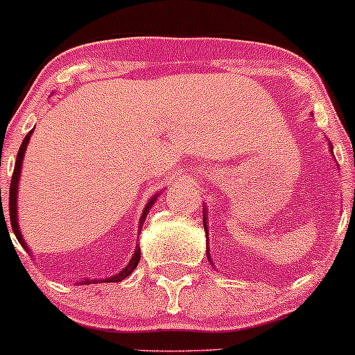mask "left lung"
I'll use <instances>...</instances> for the list:
<instances>
[{"mask_svg":"<svg viewBox=\"0 0 355 355\" xmlns=\"http://www.w3.org/2000/svg\"><path fill=\"white\" fill-rule=\"evenodd\" d=\"M330 151H332V148H330ZM205 214H207V212L204 210V227H205V231H207V225H205V217H207V216H205Z\"/></svg>","mask_w":355,"mask_h":355,"instance_id":"left-lung-1","label":"left lung"}]
</instances>
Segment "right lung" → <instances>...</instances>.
I'll list each match as a JSON object with an SVG mask.
<instances>
[{
    "label": "right lung",
    "mask_w": 355,
    "mask_h": 355,
    "mask_svg": "<svg viewBox=\"0 0 355 355\" xmlns=\"http://www.w3.org/2000/svg\"><path fill=\"white\" fill-rule=\"evenodd\" d=\"M32 133H33V130L30 131V133L25 136V139H23L21 146H19V150H18V155H17V162H15L13 177H11V185H10V220H11V229H13L15 236H17V239L19 241V243H21V246L25 248V249H26V244H25V241H23L21 234H19V227H18V220H17V192H18V180H19V170H21L23 155H25L26 145H28L30 135H32ZM157 197H158V196H155V197L151 198V200L148 202V204H146L145 210H143L141 222L145 220V217L148 216V209H150L151 205H153V202L157 200ZM0 200H1V193H0ZM3 216H5V214H3ZM138 263H139V248H136V249H135V254H133V258H131V261H130V264H128V266L124 268V270L121 271L119 275H114V276H111V278H106V279H103V282H104V283H118V282H123L124 278H128V276H130L131 272H133L135 268L138 266ZM97 282L101 283V279H85V283H97Z\"/></svg>",
    "instance_id": "add662e5"
}]
</instances>
